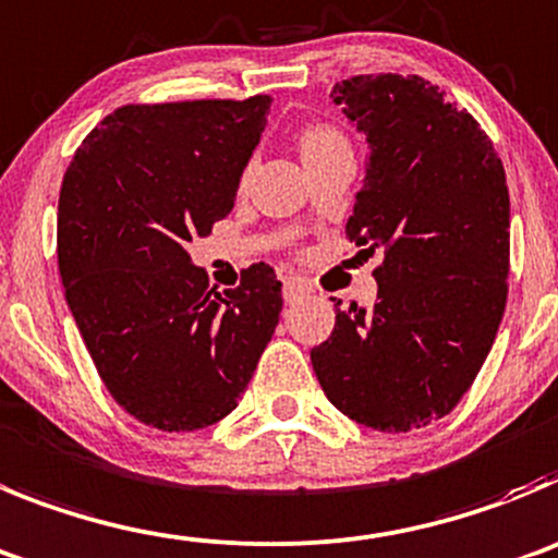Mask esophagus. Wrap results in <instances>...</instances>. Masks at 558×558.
I'll return each mask as SVG.
<instances>
[{
  "label": "esophagus",
  "instance_id": "34e87169",
  "mask_svg": "<svg viewBox=\"0 0 558 558\" xmlns=\"http://www.w3.org/2000/svg\"><path fill=\"white\" fill-rule=\"evenodd\" d=\"M282 293H284V301H288V304H295V301H299V299H304V295L310 293V290H306L304 284L299 282V279H284V288H282Z\"/></svg>",
  "mask_w": 558,
  "mask_h": 558
}]
</instances>
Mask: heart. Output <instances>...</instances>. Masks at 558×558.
<instances>
[{"label": "heart", "instance_id": "b5f03b06", "mask_svg": "<svg viewBox=\"0 0 558 558\" xmlns=\"http://www.w3.org/2000/svg\"><path fill=\"white\" fill-rule=\"evenodd\" d=\"M340 143H345L340 137V132L331 130V126H324V124H315V126H306L304 132H301V155H315V151H324V149H331V146H340Z\"/></svg>", "mask_w": 558, "mask_h": 558}]
</instances>
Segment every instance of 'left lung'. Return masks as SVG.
<instances>
[{
    "label": "left lung",
    "instance_id": "obj_1",
    "mask_svg": "<svg viewBox=\"0 0 558 558\" xmlns=\"http://www.w3.org/2000/svg\"><path fill=\"white\" fill-rule=\"evenodd\" d=\"M335 105L367 141L345 234L376 268L371 313L335 301L310 351L326 398L376 432L446 417L482 371L506 310L509 187L493 141L423 76L337 82Z\"/></svg>",
    "mask_w": 558,
    "mask_h": 558
}]
</instances>
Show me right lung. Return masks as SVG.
<instances>
[{
	"mask_svg": "<svg viewBox=\"0 0 558 558\" xmlns=\"http://www.w3.org/2000/svg\"><path fill=\"white\" fill-rule=\"evenodd\" d=\"M270 96L126 105L76 149L58 204L65 301L110 396L160 432L227 417L282 313L265 263L209 288L185 245L234 207Z\"/></svg>",
	"mask_w": 558,
	"mask_h": 558,
	"instance_id": "obj_1",
	"label": "right lung"
}]
</instances>
